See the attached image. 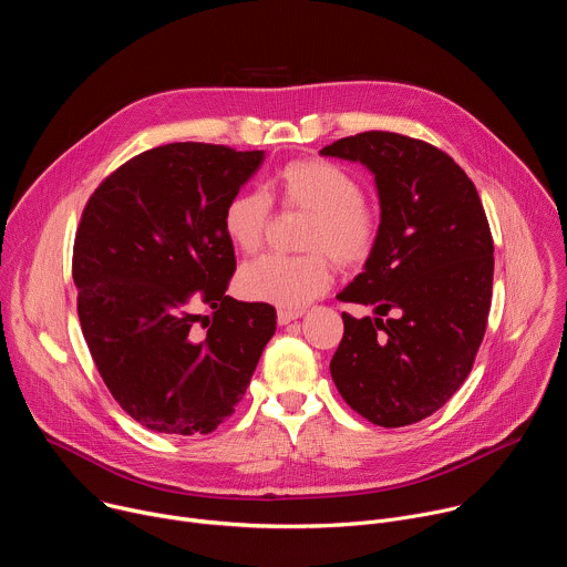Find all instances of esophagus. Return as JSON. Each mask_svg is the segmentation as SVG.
Wrapping results in <instances>:
<instances>
[{
	"mask_svg": "<svg viewBox=\"0 0 567 567\" xmlns=\"http://www.w3.org/2000/svg\"><path fill=\"white\" fill-rule=\"evenodd\" d=\"M300 316H302L300 309H278V326H289L291 320H296Z\"/></svg>",
	"mask_w": 567,
	"mask_h": 567,
	"instance_id": "1",
	"label": "esophagus"
}]
</instances>
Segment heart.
Segmentation results:
<instances>
[{
  "instance_id": "heart-1",
  "label": "heart",
  "mask_w": 567,
  "mask_h": 567,
  "mask_svg": "<svg viewBox=\"0 0 567 567\" xmlns=\"http://www.w3.org/2000/svg\"><path fill=\"white\" fill-rule=\"evenodd\" d=\"M271 199L287 210L307 213L300 233L302 256H262L239 269L235 289L245 300L300 309L326 293L334 265L357 269L377 249L381 224L363 202L361 184L339 164L326 158H296L276 171L260 190L235 193L221 215L224 233L241 254L262 247Z\"/></svg>"
}]
</instances>
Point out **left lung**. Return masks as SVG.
<instances>
[{"label":"left lung","instance_id":"obj_1","mask_svg":"<svg viewBox=\"0 0 567 567\" xmlns=\"http://www.w3.org/2000/svg\"><path fill=\"white\" fill-rule=\"evenodd\" d=\"M320 154L363 164L381 206L377 249L337 296L372 305L374 318L343 311L332 379L348 406L377 426L422 422L464 383L487 330L494 285L487 215L466 173L426 141L361 132Z\"/></svg>","mask_w":567,"mask_h":567}]
</instances>
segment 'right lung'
Returning a JSON list of instances; mask_svg holds the SVG:
<instances>
[{
  "instance_id": "add662e5",
  "label": "right lung",
  "mask_w": 567,
  "mask_h": 567,
  "mask_svg": "<svg viewBox=\"0 0 567 567\" xmlns=\"http://www.w3.org/2000/svg\"><path fill=\"white\" fill-rule=\"evenodd\" d=\"M262 161V150L193 141L152 147L114 171L80 217V328L112 396L150 431L213 433L276 332L271 305L226 296L235 251L224 206ZM199 303L214 309L210 323Z\"/></svg>"
}]
</instances>
